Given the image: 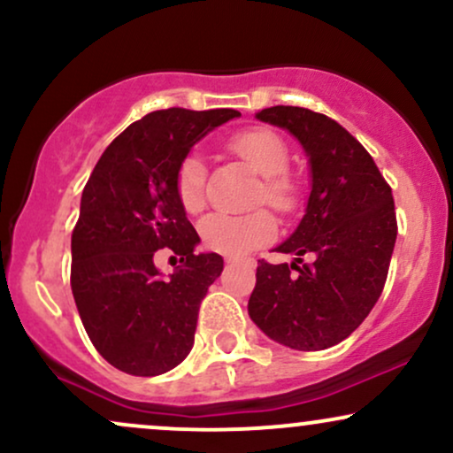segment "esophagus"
Listing matches in <instances>:
<instances>
[{
  "label": "esophagus",
  "instance_id": "obj_1",
  "mask_svg": "<svg viewBox=\"0 0 453 453\" xmlns=\"http://www.w3.org/2000/svg\"><path fill=\"white\" fill-rule=\"evenodd\" d=\"M226 262L227 264H244V266H253V264H256L251 257H232V256H227Z\"/></svg>",
  "mask_w": 453,
  "mask_h": 453
}]
</instances>
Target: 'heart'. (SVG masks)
Returning a JSON list of instances; mask_svg holds the SVG:
<instances>
[{"label": "heart", "instance_id": "b5f03b06", "mask_svg": "<svg viewBox=\"0 0 453 453\" xmlns=\"http://www.w3.org/2000/svg\"><path fill=\"white\" fill-rule=\"evenodd\" d=\"M230 150L244 164L251 165L259 176H264L259 200L280 212L292 211L298 202V187L288 174L289 150L285 140L274 129L247 127L230 138ZM206 165L197 153H189L180 161L176 173V196L187 212H200L204 209ZM277 234V221L268 211H253L247 215H226L217 212L200 223V236L206 249L223 256H244L253 249L270 242Z\"/></svg>", "mask_w": 453, "mask_h": 453}]
</instances>
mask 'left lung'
Returning a JSON list of instances; mask_svg holds the SVG:
<instances>
[{"mask_svg": "<svg viewBox=\"0 0 453 453\" xmlns=\"http://www.w3.org/2000/svg\"><path fill=\"white\" fill-rule=\"evenodd\" d=\"M256 117L298 140L311 194L298 227L274 249L294 262H257L249 317L289 349H327L366 319L383 292L398 234L392 189L368 150L326 114L273 106Z\"/></svg>", "mask_w": 453, "mask_h": 453, "instance_id": "left-lung-1", "label": "left lung"}]
</instances>
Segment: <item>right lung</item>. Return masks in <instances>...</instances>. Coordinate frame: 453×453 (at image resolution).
<instances>
[{
	"mask_svg": "<svg viewBox=\"0 0 453 453\" xmlns=\"http://www.w3.org/2000/svg\"><path fill=\"white\" fill-rule=\"evenodd\" d=\"M236 117L232 108L149 112L108 144L82 189L72 294L93 347L127 375H164L194 347L223 257L196 253L200 236L176 196V173L194 144ZM165 246L181 256L170 278L152 262Z\"/></svg>",
	"mask_w": 453,
	"mask_h": 453,
	"instance_id": "obj_1",
	"label": "right lung"
}]
</instances>
